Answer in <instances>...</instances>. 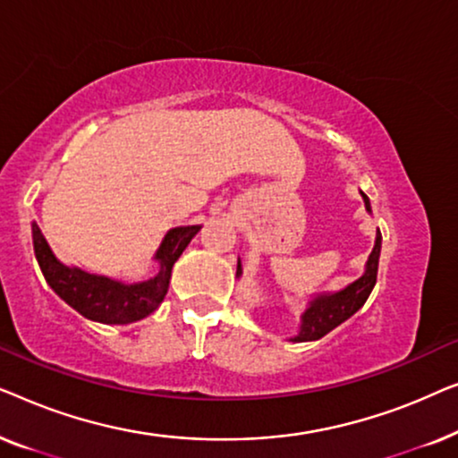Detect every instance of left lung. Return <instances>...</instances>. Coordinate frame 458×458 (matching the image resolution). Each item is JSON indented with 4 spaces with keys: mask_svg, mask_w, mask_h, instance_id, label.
<instances>
[{
    "mask_svg": "<svg viewBox=\"0 0 458 458\" xmlns=\"http://www.w3.org/2000/svg\"><path fill=\"white\" fill-rule=\"evenodd\" d=\"M367 210L371 212V204L369 198L362 193ZM379 252H381V235L377 233L375 240V248L371 256L367 260V271L360 279H356L354 284H350L346 290L331 293V296H318L310 302L302 317V329L293 337V342H312L321 340L323 335H327L331 329H335L337 325H342L346 318L354 315L362 304L367 302L369 293L373 292L375 281H377V267H379ZM242 275V265L237 260V277Z\"/></svg>",
    "mask_w": 458,
    "mask_h": 458,
    "instance_id": "left-lung-1",
    "label": "left lung"
}]
</instances>
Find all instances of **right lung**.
I'll return each mask as SVG.
<instances>
[{"label":"right lung","instance_id":"add662e5","mask_svg":"<svg viewBox=\"0 0 458 458\" xmlns=\"http://www.w3.org/2000/svg\"><path fill=\"white\" fill-rule=\"evenodd\" d=\"M199 227H177L171 229L162 242L156 254L160 262V271L154 279L143 281V284L124 285L108 277H98L81 268H68L55 260L49 250L41 229L33 223V248L37 262H39L41 273L49 287L71 304L81 315L106 325H127L148 317L149 312L158 309L166 296L171 271L177 259L183 254L187 243L196 235Z\"/></svg>","mask_w":458,"mask_h":458}]
</instances>
